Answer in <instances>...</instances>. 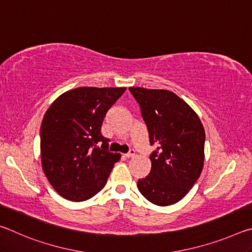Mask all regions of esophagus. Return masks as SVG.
Masks as SVG:
<instances>
[{
    "label": "esophagus",
    "mask_w": 252,
    "mask_h": 252,
    "mask_svg": "<svg viewBox=\"0 0 252 252\" xmlns=\"http://www.w3.org/2000/svg\"><path fill=\"white\" fill-rule=\"evenodd\" d=\"M134 156H135V151L133 150V149H130L129 152H127L126 155V158H133Z\"/></svg>",
    "instance_id": "34e87169"
}]
</instances>
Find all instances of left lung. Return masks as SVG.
Returning a JSON list of instances; mask_svg holds the SVG:
<instances>
[{
    "label": "left lung",
    "instance_id": "obj_1",
    "mask_svg": "<svg viewBox=\"0 0 252 252\" xmlns=\"http://www.w3.org/2000/svg\"><path fill=\"white\" fill-rule=\"evenodd\" d=\"M146 123L151 171L139 179L138 189L157 206H170L185 197L200 177L206 133L199 117L185 101L168 90L129 88Z\"/></svg>",
    "mask_w": 252,
    "mask_h": 252
}]
</instances>
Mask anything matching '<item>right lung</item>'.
Returning <instances> with one entry per match:
<instances>
[{"label":"right lung","instance_id":"right-lung-1","mask_svg":"<svg viewBox=\"0 0 252 252\" xmlns=\"http://www.w3.org/2000/svg\"><path fill=\"white\" fill-rule=\"evenodd\" d=\"M126 88H76L55 100L41 125V159L55 191L71 201H84L103 189L120 160L109 151L101 126Z\"/></svg>","mask_w":252,"mask_h":252}]
</instances>
